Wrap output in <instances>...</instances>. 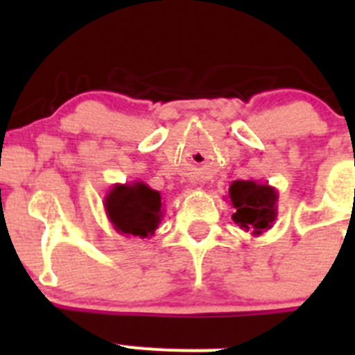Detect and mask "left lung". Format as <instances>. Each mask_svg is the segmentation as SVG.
Instances as JSON below:
<instances>
[{"mask_svg": "<svg viewBox=\"0 0 355 355\" xmlns=\"http://www.w3.org/2000/svg\"><path fill=\"white\" fill-rule=\"evenodd\" d=\"M279 193L268 183L236 180L229 187V202L234 208L233 220L243 231L259 236L274 225L277 218Z\"/></svg>", "mask_w": 355, "mask_h": 355, "instance_id": "1", "label": "left lung"}]
</instances>
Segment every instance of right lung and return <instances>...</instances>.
Instances as JSON below:
<instances>
[{
  "label": "right lung",
  "instance_id": "add662e5",
  "mask_svg": "<svg viewBox=\"0 0 355 355\" xmlns=\"http://www.w3.org/2000/svg\"><path fill=\"white\" fill-rule=\"evenodd\" d=\"M105 211L117 233L150 238L163 220L162 196L142 181L117 183L105 196Z\"/></svg>",
  "mask_w": 355,
  "mask_h": 355
}]
</instances>
